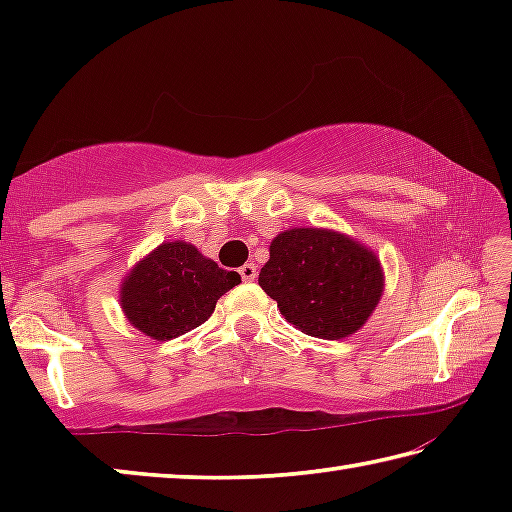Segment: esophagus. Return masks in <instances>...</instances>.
Masks as SVG:
<instances>
[{"label": "esophagus", "mask_w": 512, "mask_h": 512, "mask_svg": "<svg viewBox=\"0 0 512 512\" xmlns=\"http://www.w3.org/2000/svg\"><path fill=\"white\" fill-rule=\"evenodd\" d=\"M239 275H241V280H244V282H255L257 266L255 264H244L239 268Z\"/></svg>", "instance_id": "obj_1"}]
</instances>
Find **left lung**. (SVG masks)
I'll return each mask as SVG.
<instances>
[{"label": "left lung", "instance_id": "1", "mask_svg": "<svg viewBox=\"0 0 512 512\" xmlns=\"http://www.w3.org/2000/svg\"><path fill=\"white\" fill-rule=\"evenodd\" d=\"M259 287L300 332L339 341L368 323L384 293L375 250L343 232L289 228L271 241Z\"/></svg>", "mask_w": 512, "mask_h": 512}]
</instances>
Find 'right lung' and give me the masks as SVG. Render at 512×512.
Returning a JSON list of instances; mask_svg holds the SVG:
<instances>
[{"instance_id": "obj_1", "label": "right lung", "mask_w": 512, "mask_h": 512, "mask_svg": "<svg viewBox=\"0 0 512 512\" xmlns=\"http://www.w3.org/2000/svg\"><path fill=\"white\" fill-rule=\"evenodd\" d=\"M241 282L187 241H164L126 273L119 305L128 323L153 341H171L212 316L225 291Z\"/></svg>"}]
</instances>
